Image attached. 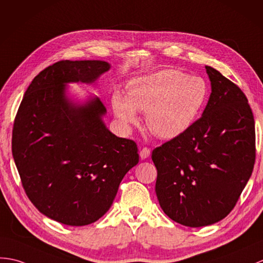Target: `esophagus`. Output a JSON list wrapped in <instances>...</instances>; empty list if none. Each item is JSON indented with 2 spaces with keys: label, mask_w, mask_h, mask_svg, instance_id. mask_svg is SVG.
Masks as SVG:
<instances>
[{
  "label": "esophagus",
  "mask_w": 263,
  "mask_h": 263,
  "mask_svg": "<svg viewBox=\"0 0 263 263\" xmlns=\"http://www.w3.org/2000/svg\"><path fill=\"white\" fill-rule=\"evenodd\" d=\"M151 154V150L149 148H142L141 150H140V157H141V159H146Z\"/></svg>",
  "instance_id": "esophagus-1"
}]
</instances>
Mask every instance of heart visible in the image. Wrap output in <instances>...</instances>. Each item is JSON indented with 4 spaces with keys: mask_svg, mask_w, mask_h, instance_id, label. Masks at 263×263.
Returning a JSON list of instances; mask_svg holds the SVG:
<instances>
[{
    "mask_svg": "<svg viewBox=\"0 0 263 263\" xmlns=\"http://www.w3.org/2000/svg\"><path fill=\"white\" fill-rule=\"evenodd\" d=\"M206 95V84L200 77L162 69L132 79L127 84L126 97L115 91L112 107L123 125L136 124L137 112H142L152 133L161 139H175L192 126Z\"/></svg>",
    "mask_w": 263,
    "mask_h": 263,
    "instance_id": "obj_1",
    "label": "heart"
}]
</instances>
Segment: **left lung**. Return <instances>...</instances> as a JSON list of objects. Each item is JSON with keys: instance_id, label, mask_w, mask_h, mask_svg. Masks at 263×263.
Instances as JSON below:
<instances>
[{"instance_id": "1", "label": "left lung", "mask_w": 263, "mask_h": 263, "mask_svg": "<svg viewBox=\"0 0 263 263\" xmlns=\"http://www.w3.org/2000/svg\"><path fill=\"white\" fill-rule=\"evenodd\" d=\"M205 68L212 93L201 117L151 156L162 211L191 228L230 214L255 161L254 119L247 96L218 70Z\"/></svg>"}]
</instances>
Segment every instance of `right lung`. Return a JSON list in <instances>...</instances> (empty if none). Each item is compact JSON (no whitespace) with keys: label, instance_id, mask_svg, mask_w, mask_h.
<instances>
[{"label":"right lung","instance_id":"obj_1","mask_svg":"<svg viewBox=\"0 0 263 263\" xmlns=\"http://www.w3.org/2000/svg\"><path fill=\"white\" fill-rule=\"evenodd\" d=\"M109 68L102 60L47 67L29 85L14 120L12 155L24 192L42 214L71 227L105 214L139 162L137 143L104 124L100 99L79 104L66 96V84H91Z\"/></svg>","mask_w":263,"mask_h":263}]
</instances>
